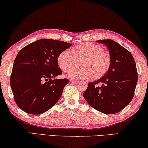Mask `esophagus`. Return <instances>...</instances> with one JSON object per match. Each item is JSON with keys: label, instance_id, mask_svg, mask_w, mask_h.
I'll list each match as a JSON object with an SVG mask.
<instances>
[{"label": "esophagus", "instance_id": "34e87169", "mask_svg": "<svg viewBox=\"0 0 148 148\" xmlns=\"http://www.w3.org/2000/svg\"><path fill=\"white\" fill-rule=\"evenodd\" d=\"M70 82H71L72 83L75 84H78V83H79V81H77V80H70Z\"/></svg>", "mask_w": 148, "mask_h": 148}]
</instances>
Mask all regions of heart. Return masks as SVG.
<instances>
[{
  "label": "heart",
  "mask_w": 148,
  "mask_h": 148,
  "mask_svg": "<svg viewBox=\"0 0 148 148\" xmlns=\"http://www.w3.org/2000/svg\"><path fill=\"white\" fill-rule=\"evenodd\" d=\"M71 53L64 50L58 55L57 62L64 72L71 71L80 62L82 68L72 70L68 74L72 78L98 79L107 73L111 64L110 54L102 46L91 42H84L72 48Z\"/></svg>",
  "instance_id": "1"
}]
</instances>
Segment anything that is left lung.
<instances>
[{
	"mask_svg": "<svg viewBox=\"0 0 148 148\" xmlns=\"http://www.w3.org/2000/svg\"><path fill=\"white\" fill-rule=\"evenodd\" d=\"M107 46L111 64L104 76L88 84L83 96L91 106L106 114H114L133 99L138 82L135 60L127 49L110 39L97 41ZM98 83H102L101 87Z\"/></svg>",
	"mask_w": 148,
	"mask_h": 148,
	"instance_id": "left-lung-1",
	"label": "left lung"
}]
</instances>
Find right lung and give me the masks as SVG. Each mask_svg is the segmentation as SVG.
<instances>
[{
	"label": "right lung",
	"mask_w": 148,
	"mask_h": 148,
	"mask_svg": "<svg viewBox=\"0 0 148 148\" xmlns=\"http://www.w3.org/2000/svg\"><path fill=\"white\" fill-rule=\"evenodd\" d=\"M71 44L52 39H40L20 50L10 76L15 102L30 114H41L56 104L69 82L55 77L62 74L58 55Z\"/></svg>",
	"instance_id": "add662e5"
}]
</instances>
